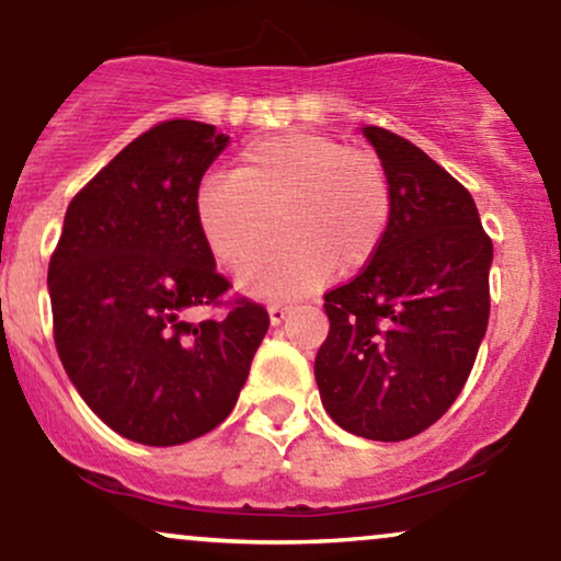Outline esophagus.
Returning a JSON list of instances; mask_svg holds the SVG:
<instances>
[{"mask_svg":"<svg viewBox=\"0 0 561 561\" xmlns=\"http://www.w3.org/2000/svg\"><path fill=\"white\" fill-rule=\"evenodd\" d=\"M289 313V302L285 300H274L272 306H268V317H272V324H282V319H285Z\"/></svg>","mask_w":561,"mask_h":561,"instance_id":"obj_1","label":"esophagus"}]
</instances>
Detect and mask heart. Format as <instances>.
<instances>
[{
	"mask_svg": "<svg viewBox=\"0 0 561 561\" xmlns=\"http://www.w3.org/2000/svg\"><path fill=\"white\" fill-rule=\"evenodd\" d=\"M392 221V184L375 152L311 131L274 134L242 147L229 176L195 195V224L216 263L242 268L274 230L283 240L242 274L259 295L317 287L337 268L377 255Z\"/></svg>",
	"mask_w": 561,
	"mask_h": 561,
	"instance_id": "obj_1",
	"label": "heart"
}]
</instances>
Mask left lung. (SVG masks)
Here are the masks:
<instances>
[{"label": "left lung", "instance_id": "left-lung-1", "mask_svg": "<svg viewBox=\"0 0 561 561\" xmlns=\"http://www.w3.org/2000/svg\"><path fill=\"white\" fill-rule=\"evenodd\" d=\"M392 184L382 248L324 295L317 353L327 414L369 440H409L459 398L491 313L493 242L465 184L382 126H364Z\"/></svg>", "mask_w": 561, "mask_h": 561}]
</instances>
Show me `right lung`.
Wrapping results in <instances>:
<instances>
[{"label": "right lung", "mask_w": 561, "mask_h": 561, "mask_svg": "<svg viewBox=\"0 0 561 561\" xmlns=\"http://www.w3.org/2000/svg\"><path fill=\"white\" fill-rule=\"evenodd\" d=\"M227 134L173 118L139 134L70 199L49 259L60 362L107 427L145 446H179L234 409L268 311L216 272L195 224L199 179ZM228 306L192 322L195 307Z\"/></svg>", "instance_id": "add662e5"}]
</instances>
